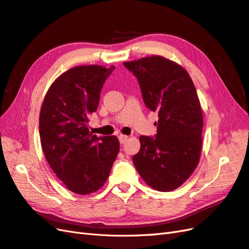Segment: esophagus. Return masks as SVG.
I'll use <instances>...</instances> for the list:
<instances>
[{"label": "esophagus", "mask_w": 249, "mask_h": 249, "mask_svg": "<svg viewBox=\"0 0 249 249\" xmlns=\"http://www.w3.org/2000/svg\"><path fill=\"white\" fill-rule=\"evenodd\" d=\"M127 140H128V137L124 136V134H120V136H119V141H120L121 144H125Z\"/></svg>", "instance_id": "esophagus-1"}]
</instances>
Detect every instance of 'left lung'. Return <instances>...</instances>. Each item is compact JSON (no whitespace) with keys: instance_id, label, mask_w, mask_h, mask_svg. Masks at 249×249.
<instances>
[{"instance_id":"left-lung-1","label":"left lung","mask_w":249,"mask_h":249,"mask_svg":"<svg viewBox=\"0 0 249 249\" xmlns=\"http://www.w3.org/2000/svg\"><path fill=\"white\" fill-rule=\"evenodd\" d=\"M124 67L137 77L146 107L159 112L158 133L140 137L133 165L148 186L173 191L189 178L200 158L203 118L194 83L186 70L161 56Z\"/></svg>"}]
</instances>
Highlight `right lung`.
<instances>
[{"label": "right lung", "instance_id": "add662e5", "mask_svg": "<svg viewBox=\"0 0 249 249\" xmlns=\"http://www.w3.org/2000/svg\"><path fill=\"white\" fill-rule=\"evenodd\" d=\"M115 70L101 66L70 69L50 87L39 116L41 148L50 167L70 190L88 195L108 178L120 150L117 137L89 131L105 80Z\"/></svg>", "mask_w": 249, "mask_h": 249}]
</instances>
